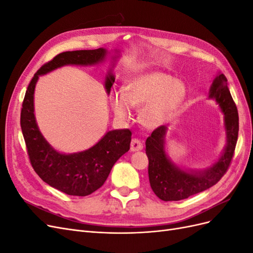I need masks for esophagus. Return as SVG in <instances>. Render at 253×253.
I'll list each match as a JSON object with an SVG mask.
<instances>
[{"label": "esophagus", "mask_w": 253, "mask_h": 253, "mask_svg": "<svg viewBox=\"0 0 253 253\" xmlns=\"http://www.w3.org/2000/svg\"><path fill=\"white\" fill-rule=\"evenodd\" d=\"M142 148H143L142 142L139 139H137V138L132 139V141H131V151H133V152L140 151V150H142Z\"/></svg>", "instance_id": "34e87169"}]
</instances>
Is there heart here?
<instances>
[{
    "mask_svg": "<svg viewBox=\"0 0 253 253\" xmlns=\"http://www.w3.org/2000/svg\"><path fill=\"white\" fill-rule=\"evenodd\" d=\"M186 94V88L179 81L165 73H150L139 76L127 84L126 89L115 91L111 104L115 115L126 119L132 106L141 108L140 119L147 126L155 127L170 116Z\"/></svg>",
    "mask_w": 253,
    "mask_h": 253,
    "instance_id": "obj_1",
    "label": "heart"
}]
</instances>
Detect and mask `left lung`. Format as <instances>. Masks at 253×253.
Returning a JSON list of instances; mask_svg holds the SVG:
<instances>
[{
    "label": "left lung",
    "instance_id": "obj_1",
    "mask_svg": "<svg viewBox=\"0 0 253 253\" xmlns=\"http://www.w3.org/2000/svg\"><path fill=\"white\" fill-rule=\"evenodd\" d=\"M210 98L215 99L225 114L227 145L218 162L203 172H185L168 159L165 152L166 126H160L145 141V153L149 159V179L153 192L162 201H181L217 183L231 165L239 136V113L228 88L224 74L214 79Z\"/></svg>",
    "mask_w": 253,
    "mask_h": 253
}]
</instances>
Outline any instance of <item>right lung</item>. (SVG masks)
Masks as SVG:
<instances>
[{"label": "right lung", "mask_w": 253, "mask_h": 253, "mask_svg": "<svg viewBox=\"0 0 253 253\" xmlns=\"http://www.w3.org/2000/svg\"><path fill=\"white\" fill-rule=\"evenodd\" d=\"M105 53L104 48L59 53L37 71L22 103L20 124L30 165L43 181L67 195L86 196L100 188L115 163L129 150L132 132L128 128L114 129L86 151L61 154L50 147L38 128L34 114L35 86L40 75L67 64H95L100 62ZM114 82V76L109 74L105 81L108 94Z\"/></svg>", "instance_id": "obj_1"}]
</instances>
